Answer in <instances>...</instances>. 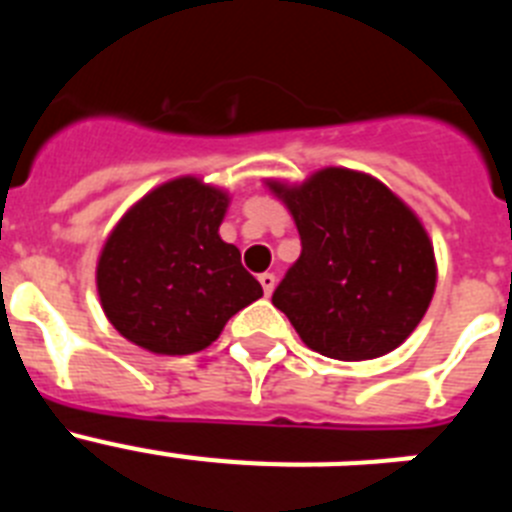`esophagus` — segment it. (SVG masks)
<instances>
[{
    "label": "esophagus",
    "instance_id": "34e87169",
    "mask_svg": "<svg viewBox=\"0 0 512 512\" xmlns=\"http://www.w3.org/2000/svg\"><path fill=\"white\" fill-rule=\"evenodd\" d=\"M259 282H261V287H264V295H271V292H274V287H277V277H274L271 271H264V274L259 277Z\"/></svg>",
    "mask_w": 512,
    "mask_h": 512
}]
</instances>
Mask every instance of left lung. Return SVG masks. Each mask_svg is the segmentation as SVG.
<instances>
[{"mask_svg":"<svg viewBox=\"0 0 512 512\" xmlns=\"http://www.w3.org/2000/svg\"><path fill=\"white\" fill-rule=\"evenodd\" d=\"M300 230L302 253L271 302L302 341L338 361L390 354L418 328L436 289L431 238L415 212L361 171L266 182Z\"/></svg>","mask_w":512,"mask_h":512,"instance_id":"1","label":"left lung"}]
</instances>
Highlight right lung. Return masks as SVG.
I'll return each mask as SVG.
<instances>
[{
	"mask_svg": "<svg viewBox=\"0 0 512 512\" xmlns=\"http://www.w3.org/2000/svg\"><path fill=\"white\" fill-rule=\"evenodd\" d=\"M228 202L223 189L179 176L122 215L97 261L102 310L120 336L151 354H194L264 295L217 233Z\"/></svg>",
	"mask_w": 512,
	"mask_h": 512,
	"instance_id": "1",
	"label": "right lung"
}]
</instances>
